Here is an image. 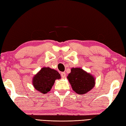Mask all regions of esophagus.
Returning <instances> with one entry per match:
<instances>
[{
    "instance_id": "obj_1",
    "label": "esophagus",
    "mask_w": 126,
    "mask_h": 126,
    "mask_svg": "<svg viewBox=\"0 0 126 126\" xmlns=\"http://www.w3.org/2000/svg\"><path fill=\"white\" fill-rule=\"evenodd\" d=\"M61 76L62 78H65L66 73H65V72H61Z\"/></svg>"
}]
</instances>
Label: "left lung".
I'll return each mask as SVG.
<instances>
[{
  "label": "left lung",
  "instance_id": "1",
  "mask_svg": "<svg viewBox=\"0 0 126 126\" xmlns=\"http://www.w3.org/2000/svg\"><path fill=\"white\" fill-rule=\"evenodd\" d=\"M67 79L73 91L78 94H86L95 86L94 76L80 67H72Z\"/></svg>",
  "mask_w": 126,
  "mask_h": 126
}]
</instances>
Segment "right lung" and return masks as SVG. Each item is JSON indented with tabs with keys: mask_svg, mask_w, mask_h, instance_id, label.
Masks as SVG:
<instances>
[{
	"mask_svg": "<svg viewBox=\"0 0 126 126\" xmlns=\"http://www.w3.org/2000/svg\"><path fill=\"white\" fill-rule=\"evenodd\" d=\"M61 79V76L56 70L50 67H43L35 75L32 84L35 90L43 94L49 92L56 80Z\"/></svg>",
	"mask_w": 126,
	"mask_h": 126,
	"instance_id": "obj_1",
	"label": "right lung"
}]
</instances>
